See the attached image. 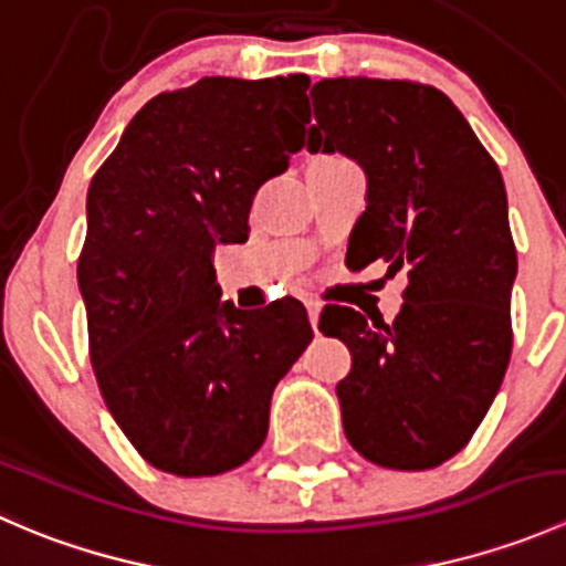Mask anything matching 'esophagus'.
<instances>
[{"mask_svg": "<svg viewBox=\"0 0 566 566\" xmlns=\"http://www.w3.org/2000/svg\"><path fill=\"white\" fill-rule=\"evenodd\" d=\"M306 315H310V323H312V328L317 331V319H319V304H315V301H306Z\"/></svg>", "mask_w": 566, "mask_h": 566, "instance_id": "1", "label": "esophagus"}]
</instances>
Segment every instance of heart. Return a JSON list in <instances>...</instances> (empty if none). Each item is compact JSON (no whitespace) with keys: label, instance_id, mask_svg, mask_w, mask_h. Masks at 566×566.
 <instances>
[{"label":"heart","instance_id":"1","mask_svg":"<svg viewBox=\"0 0 566 566\" xmlns=\"http://www.w3.org/2000/svg\"><path fill=\"white\" fill-rule=\"evenodd\" d=\"M336 158H342V156H319V158H315V161H312V164H323V161H336Z\"/></svg>","mask_w":566,"mask_h":566}]
</instances>
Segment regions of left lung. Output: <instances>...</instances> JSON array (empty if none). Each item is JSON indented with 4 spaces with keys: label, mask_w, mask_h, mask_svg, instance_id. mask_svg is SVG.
Listing matches in <instances>:
<instances>
[{
    "label": "left lung",
    "mask_w": 566,
    "mask_h": 566,
    "mask_svg": "<svg viewBox=\"0 0 566 566\" xmlns=\"http://www.w3.org/2000/svg\"><path fill=\"white\" fill-rule=\"evenodd\" d=\"M310 95V150H339L367 172L347 262L408 276L391 323L347 306L319 315L353 356L336 386L345 436L375 465L427 471L471 441L510 367L517 251L504 177L430 84L342 76Z\"/></svg>",
    "instance_id": "left-lung-1"
}]
</instances>
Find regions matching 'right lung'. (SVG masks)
Here are the masks:
<instances>
[{
    "mask_svg": "<svg viewBox=\"0 0 566 566\" xmlns=\"http://www.w3.org/2000/svg\"><path fill=\"white\" fill-rule=\"evenodd\" d=\"M306 76H205L130 119L87 191L78 290L108 413L153 468L216 476L268 436L271 394L312 342L295 298L219 304L213 251L304 147Z\"/></svg>",
    "mask_w": 566,
    "mask_h": 566,
    "instance_id": "right-lung-1",
    "label": "right lung"
}]
</instances>
